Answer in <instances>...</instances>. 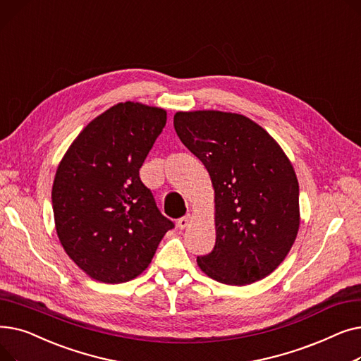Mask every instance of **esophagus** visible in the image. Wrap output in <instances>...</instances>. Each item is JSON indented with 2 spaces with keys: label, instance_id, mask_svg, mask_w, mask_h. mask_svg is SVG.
Wrapping results in <instances>:
<instances>
[{
  "label": "esophagus",
  "instance_id": "1",
  "mask_svg": "<svg viewBox=\"0 0 361 361\" xmlns=\"http://www.w3.org/2000/svg\"><path fill=\"white\" fill-rule=\"evenodd\" d=\"M190 222H192V215H190V214H187L185 216H183V218H180V219H178L177 225H178V228H180V230H184V228H187L188 225H190Z\"/></svg>",
  "mask_w": 361,
  "mask_h": 361
}]
</instances>
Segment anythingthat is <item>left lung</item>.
<instances>
[{
	"label": "left lung",
	"instance_id": "obj_1",
	"mask_svg": "<svg viewBox=\"0 0 361 361\" xmlns=\"http://www.w3.org/2000/svg\"><path fill=\"white\" fill-rule=\"evenodd\" d=\"M174 128L211 176L215 192L214 250L197 257L207 276L249 286L287 257L300 226L298 180L269 133L235 112L178 111Z\"/></svg>",
	"mask_w": 361,
	"mask_h": 361
}]
</instances>
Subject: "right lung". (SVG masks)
Listing matches in <instances>:
<instances>
[{
	"label": "right lung",
	"mask_w": 361,
	"mask_h": 361,
	"mask_svg": "<svg viewBox=\"0 0 361 361\" xmlns=\"http://www.w3.org/2000/svg\"><path fill=\"white\" fill-rule=\"evenodd\" d=\"M165 123L162 108L120 102L79 133L56 168V235L94 281L121 283L139 276L174 226L139 177Z\"/></svg>",
	"instance_id": "right-lung-1"
}]
</instances>
